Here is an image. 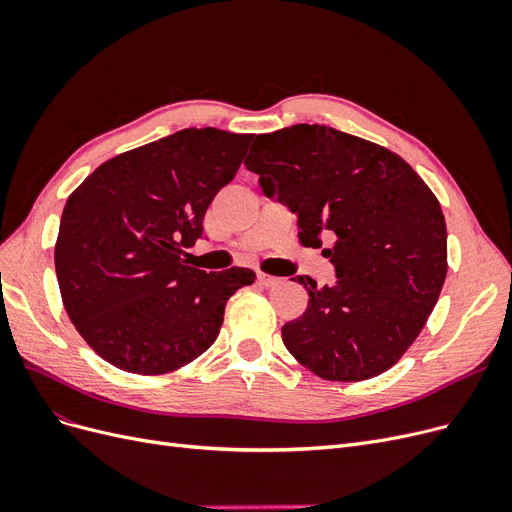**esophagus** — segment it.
<instances>
[{
  "mask_svg": "<svg viewBox=\"0 0 512 512\" xmlns=\"http://www.w3.org/2000/svg\"><path fill=\"white\" fill-rule=\"evenodd\" d=\"M257 282L261 284V286H265V288H272L274 284H278V278L276 276H270V274H257Z\"/></svg>",
  "mask_w": 512,
  "mask_h": 512,
  "instance_id": "1",
  "label": "esophagus"
}]
</instances>
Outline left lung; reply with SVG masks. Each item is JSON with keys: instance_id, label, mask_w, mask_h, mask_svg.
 Wrapping results in <instances>:
<instances>
[{"instance_id": "obj_1", "label": "left lung", "mask_w": 512, "mask_h": 512, "mask_svg": "<svg viewBox=\"0 0 512 512\" xmlns=\"http://www.w3.org/2000/svg\"><path fill=\"white\" fill-rule=\"evenodd\" d=\"M268 198L297 215L305 247L330 249L337 282L297 276L305 314L282 326L293 358L326 381H366L414 343L448 272L439 201L395 152L326 125L255 138L244 161Z\"/></svg>"}]
</instances>
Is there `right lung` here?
Masks as SVG:
<instances>
[{
    "instance_id": "right-lung-1",
    "label": "right lung",
    "mask_w": 512,
    "mask_h": 512,
    "mask_svg": "<svg viewBox=\"0 0 512 512\" xmlns=\"http://www.w3.org/2000/svg\"><path fill=\"white\" fill-rule=\"evenodd\" d=\"M253 136L182 129L102 163L69 196L54 249L66 314L100 358L165 374L205 353L228 299L255 272H203L182 259Z\"/></svg>"
}]
</instances>
